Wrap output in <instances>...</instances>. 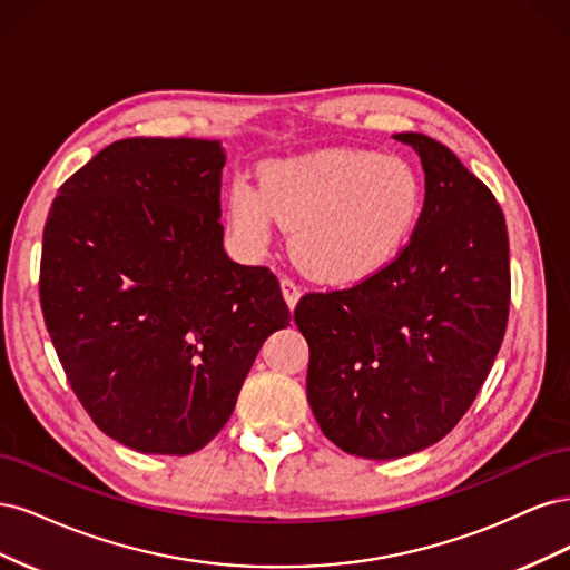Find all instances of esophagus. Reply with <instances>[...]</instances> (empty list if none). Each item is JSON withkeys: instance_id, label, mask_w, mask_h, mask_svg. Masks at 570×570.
<instances>
[{"instance_id": "esophagus-1", "label": "esophagus", "mask_w": 570, "mask_h": 570, "mask_svg": "<svg viewBox=\"0 0 570 570\" xmlns=\"http://www.w3.org/2000/svg\"><path fill=\"white\" fill-rule=\"evenodd\" d=\"M281 289H283V297H285V302H287V306H289V312H292V308L297 306V302H299V297H302V289L297 287L295 281H289V278H283V281H281Z\"/></svg>"}]
</instances>
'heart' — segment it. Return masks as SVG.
Here are the masks:
<instances>
[{
    "label": "heart",
    "mask_w": 570,
    "mask_h": 570,
    "mask_svg": "<svg viewBox=\"0 0 570 570\" xmlns=\"http://www.w3.org/2000/svg\"><path fill=\"white\" fill-rule=\"evenodd\" d=\"M258 185L235 183L228 226L239 245L262 252L273 223L292 228L297 266L327 285H354L390 266L416 230L425 185L396 154L318 149L264 164Z\"/></svg>",
    "instance_id": "1"
}]
</instances>
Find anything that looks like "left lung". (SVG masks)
<instances>
[{
    "label": "left lung",
    "mask_w": 570,
    "mask_h": 570,
    "mask_svg": "<svg viewBox=\"0 0 570 570\" xmlns=\"http://www.w3.org/2000/svg\"><path fill=\"white\" fill-rule=\"evenodd\" d=\"M392 137L413 147L425 174L411 243L364 283L312 292L295 308L323 435L375 461L421 452L461 421L502 347L511 297L494 195L433 137Z\"/></svg>",
    "instance_id": "obj_1"
}]
</instances>
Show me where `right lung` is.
Segmentation results:
<instances>
[{
  "label": "right lung",
  "instance_id": "1",
  "mask_svg": "<svg viewBox=\"0 0 570 570\" xmlns=\"http://www.w3.org/2000/svg\"><path fill=\"white\" fill-rule=\"evenodd\" d=\"M218 140L128 137L51 204L40 302L101 433L185 456L228 423L266 337L289 325L275 275L223 249Z\"/></svg>",
  "mask_w": 570,
  "mask_h": 570
}]
</instances>
